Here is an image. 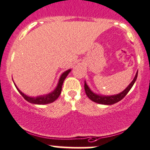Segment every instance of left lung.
I'll return each instance as SVG.
<instances>
[{
  "instance_id": "obj_1",
  "label": "left lung",
  "mask_w": 150,
  "mask_h": 150,
  "mask_svg": "<svg viewBox=\"0 0 150 150\" xmlns=\"http://www.w3.org/2000/svg\"><path fill=\"white\" fill-rule=\"evenodd\" d=\"M137 76H138V71L137 73H136V76H135L133 80L132 81V82L128 85V87H127L124 91H122V93H120V94L115 95V96H98V95L93 93V92L90 90V88H89L88 86L87 85L86 83H84V90H85V93L86 94H87V97H88L90 100H93V101L96 102V103H100V104L112 105L115 103H117L118 101L122 100L123 98H125V96L127 94V93L130 91L131 87H133V84H134L136 79H137Z\"/></svg>"
}]
</instances>
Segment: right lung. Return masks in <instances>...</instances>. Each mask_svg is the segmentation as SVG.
<instances>
[{
    "mask_svg": "<svg viewBox=\"0 0 150 150\" xmlns=\"http://www.w3.org/2000/svg\"><path fill=\"white\" fill-rule=\"evenodd\" d=\"M71 71V70H68L66 71V72L60 76V80H59V83L57 84V87H56L55 90L52 92V93H50L48 95H46L44 96H39V97H36V98H32V97H28V96H25V94H23L20 90L17 87V90L19 91V93L22 95L23 98L27 100V101L30 102L31 103H34V104H47V103H50L54 102L57 98L60 96V93H61V90H62V86H63V81H64L65 79L66 78L68 74H69V72Z\"/></svg>",
    "mask_w": 150,
    "mask_h": 150,
    "instance_id": "right-lung-1",
    "label": "right lung"
}]
</instances>
